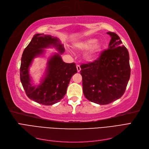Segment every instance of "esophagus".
Returning a JSON list of instances; mask_svg holds the SVG:
<instances>
[{
  "label": "esophagus",
  "mask_w": 149,
  "mask_h": 149,
  "mask_svg": "<svg viewBox=\"0 0 149 149\" xmlns=\"http://www.w3.org/2000/svg\"><path fill=\"white\" fill-rule=\"evenodd\" d=\"M76 68H77V71L79 73V72L81 71V67H80V66L79 65L76 66Z\"/></svg>",
  "instance_id": "1"
}]
</instances>
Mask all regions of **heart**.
<instances>
[{
  "instance_id": "obj_1",
  "label": "heart",
  "mask_w": 149,
  "mask_h": 149,
  "mask_svg": "<svg viewBox=\"0 0 149 149\" xmlns=\"http://www.w3.org/2000/svg\"><path fill=\"white\" fill-rule=\"evenodd\" d=\"M97 42V38H90L76 42L73 47L78 51L88 50L84 54V59L87 62L91 63L97 59L104 49L103 45Z\"/></svg>"
}]
</instances>
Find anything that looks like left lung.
<instances>
[{
    "label": "left lung",
    "mask_w": 149,
    "mask_h": 149,
    "mask_svg": "<svg viewBox=\"0 0 149 149\" xmlns=\"http://www.w3.org/2000/svg\"><path fill=\"white\" fill-rule=\"evenodd\" d=\"M111 39L107 50L97 60L81 66L84 96L98 104H107L123 95L130 76L129 54L119 36Z\"/></svg>",
    "instance_id": "8db88e82"
}]
</instances>
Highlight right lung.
I'll list each match as a JSON object with an SVG mask.
<instances>
[{
    "label": "right lung",
    "instance_id": "right-lung-1",
    "mask_svg": "<svg viewBox=\"0 0 149 149\" xmlns=\"http://www.w3.org/2000/svg\"><path fill=\"white\" fill-rule=\"evenodd\" d=\"M55 47L58 52L48 58L44 76L40 83L34 85L29 74L34 58L43 56L45 48ZM63 45L56 37L43 33L35 34L22 54L20 69V81L26 96L36 102L50 106L59 102L66 93L72 76L77 73L75 63H66L61 55Z\"/></svg>",
    "mask_w": 149,
    "mask_h": 149
}]
</instances>
